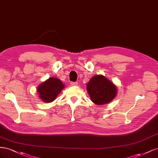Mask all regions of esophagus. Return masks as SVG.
I'll list each match as a JSON object with an SVG mask.
<instances>
[{
  "instance_id": "obj_1",
  "label": "esophagus",
  "mask_w": 158,
  "mask_h": 158,
  "mask_svg": "<svg viewBox=\"0 0 158 158\" xmlns=\"http://www.w3.org/2000/svg\"><path fill=\"white\" fill-rule=\"evenodd\" d=\"M77 84H78L77 82H70V85H76Z\"/></svg>"
}]
</instances>
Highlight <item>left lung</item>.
<instances>
[{
  "instance_id": "8db88e82",
  "label": "left lung",
  "mask_w": 158,
  "mask_h": 158,
  "mask_svg": "<svg viewBox=\"0 0 158 158\" xmlns=\"http://www.w3.org/2000/svg\"><path fill=\"white\" fill-rule=\"evenodd\" d=\"M86 88L92 101L98 106L111 102L117 93L115 85L103 75L93 76Z\"/></svg>"
}]
</instances>
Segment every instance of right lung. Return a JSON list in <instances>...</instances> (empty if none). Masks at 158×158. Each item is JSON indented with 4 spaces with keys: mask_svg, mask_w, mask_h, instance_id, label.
Returning a JSON list of instances; mask_svg holds the SVG:
<instances>
[{
    "mask_svg": "<svg viewBox=\"0 0 158 158\" xmlns=\"http://www.w3.org/2000/svg\"><path fill=\"white\" fill-rule=\"evenodd\" d=\"M64 88V85L59 79L51 77L41 83L37 90L43 102L50 103L54 101Z\"/></svg>",
    "mask_w": 158,
    "mask_h": 158,
    "instance_id": "right-lung-1",
    "label": "right lung"
}]
</instances>
